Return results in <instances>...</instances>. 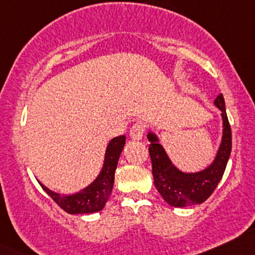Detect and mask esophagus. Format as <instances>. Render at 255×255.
<instances>
[{
  "instance_id": "34e87169",
  "label": "esophagus",
  "mask_w": 255,
  "mask_h": 255,
  "mask_svg": "<svg viewBox=\"0 0 255 255\" xmlns=\"http://www.w3.org/2000/svg\"><path fill=\"white\" fill-rule=\"evenodd\" d=\"M144 132H145V127L141 125V123H134L129 129V135L133 140H140L142 135H144Z\"/></svg>"
}]
</instances>
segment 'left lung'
I'll return each mask as SVG.
<instances>
[{"instance_id":"8db88e82","label":"left lung","mask_w":255,"mask_h":255,"mask_svg":"<svg viewBox=\"0 0 255 255\" xmlns=\"http://www.w3.org/2000/svg\"><path fill=\"white\" fill-rule=\"evenodd\" d=\"M214 104L220 109L223 116V140L214 162L202 172L183 173L175 168L158 144L157 136L149 133V153L152 163L153 183L163 200L173 207L200 205L209 197L219 184L225 172L231 153V127L225 110V100L219 94Z\"/></svg>"}]
</instances>
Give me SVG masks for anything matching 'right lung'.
Segmentation results:
<instances>
[{"label": "right lung", "instance_id": "right-lung-1", "mask_svg": "<svg viewBox=\"0 0 255 255\" xmlns=\"http://www.w3.org/2000/svg\"><path fill=\"white\" fill-rule=\"evenodd\" d=\"M126 144V136H116L109 142L105 153V162L102 172L98 178L88 187L82 191L72 195H59L57 192L50 191L43 184L40 183L42 189L50 196L53 201L61 209L69 214H85L96 213L102 211L109 201L113 192L115 170L119 163L123 146Z\"/></svg>", "mask_w": 255, "mask_h": 255}]
</instances>
